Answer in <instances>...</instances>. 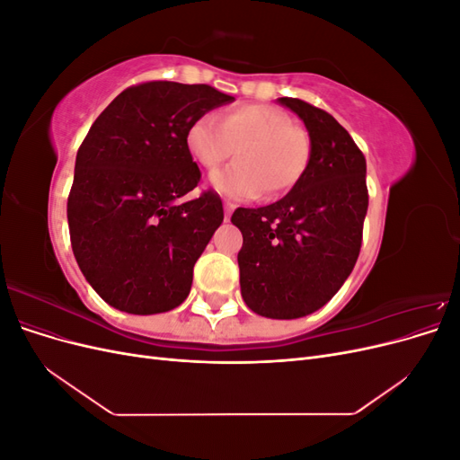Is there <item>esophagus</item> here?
I'll return each mask as SVG.
<instances>
[{"mask_svg":"<svg viewBox=\"0 0 460 460\" xmlns=\"http://www.w3.org/2000/svg\"><path fill=\"white\" fill-rule=\"evenodd\" d=\"M234 208H235V205H234V203L225 201V220H226V222L230 220V217H232V213H234Z\"/></svg>","mask_w":460,"mask_h":460,"instance_id":"esophagus-1","label":"esophagus"}]
</instances>
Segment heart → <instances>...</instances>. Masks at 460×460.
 Instances as JSON below:
<instances>
[{"instance_id":"1","label":"heart","mask_w":460,"mask_h":460,"mask_svg":"<svg viewBox=\"0 0 460 460\" xmlns=\"http://www.w3.org/2000/svg\"><path fill=\"white\" fill-rule=\"evenodd\" d=\"M186 144L203 169L238 161L208 178L218 193L234 201L282 196L294 188L311 161V136L282 109L243 103L226 109L220 119L205 113L191 122ZM239 151L235 152L234 149Z\"/></svg>"}]
</instances>
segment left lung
<instances>
[{"label":"left lung","instance_id":"8db88e82","mask_svg":"<svg viewBox=\"0 0 460 460\" xmlns=\"http://www.w3.org/2000/svg\"><path fill=\"white\" fill-rule=\"evenodd\" d=\"M305 122L311 161L286 198L235 208L242 297L269 318H299L328 303L351 274L368 208L367 159L324 109L280 97Z\"/></svg>","mask_w":460,"mask_h":460}]
</instances>
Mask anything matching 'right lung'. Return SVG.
I'll return each instance as SVG.
<instances>
[{
  "label": "right lung",
  "mask_w": 460,
  "mask_h": 460,
  "mask_svg": "<svg viewBox=\"0 0 460 460\" xmlns=\"http://www.w3.org/2000/svg\"><path fill=\"white\" fill-rule=\"evenodd\" d=\"M232 100L207 84L142 82L107 105L78 147L66 201L73 253L115 309L155 314L188 297L225 211L213 190L182 201L201 180L186 136Z\"/></svg>",
  "instance_id": "add662e5"
}]
</instances>
